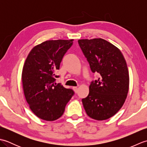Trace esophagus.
I'll list each match as a JSON object with an SVG mask.
<instances>
[{
  "mask_svg": "<svg viewBox=\"0 0 147 147\" xmlns=\"http://www.w3.org/2000/svg\"><path fill=\"white\" fill-rule=\"evenodd\" d=\"M73 89L74 91V92H75L76 93L78 92V87H76V86H74L73 87Z\"/></svg>",
  "mask_w": 147,
  "mask_h": 147,
  "instance_id": "34e87169",
  "label": "esophagus"
}]
</instances>
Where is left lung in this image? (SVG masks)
I'll return each instance as SVG.
<instances>
[{
	"instance_id": "1",
	"label": "left lung",
	"mask_w": 147,
	"mask_h": 147,
	"mask_svg": "<svg viewBox=\"0 0 147 147\" xmlns=\"http://www.w3.org/2000/svg\"><path fill=\"white\" fill-rule=\"evenodd\" d=\"M78 43L93 73L100 77L89 86L82 99L87 115L93 119L106 120L120 110L129 90V71L120 50L102 38L82 39Z\"/></svg>"
}]
</instances>
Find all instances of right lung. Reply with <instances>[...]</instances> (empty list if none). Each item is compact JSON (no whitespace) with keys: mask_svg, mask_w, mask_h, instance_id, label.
<instances>
[{"mask_svg":"<svg viewBox=\"0 0 147 147\" xmlns=\"http://www.w3.org/2000/svg\"><path fill=\"white\" fill-rule=\"evenodd\" d=\"M74 40H47L32 49L24 62L22 83L31 110L43 120H57L74 95L73 90L56 83L55 72L59 69L64 54Z\"/></svg>","mask_w":147,"mask_h":147,"instance_id":"right-lung-1","label":"right lung"}]
</instances>
